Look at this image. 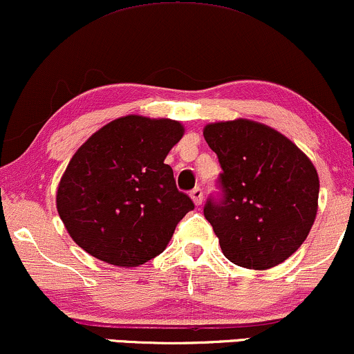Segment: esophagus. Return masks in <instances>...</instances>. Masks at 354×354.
<instances>
[{
	"label": "esophagus",
	"instance_id": "34e87169",
	"mask_svg": "<svg viewBox=\"0 0 354 354\" xmlns=\"http://www.w3.org/2000/svg\"><path fill=\"white\" fill-rule=\"evenodd\" d=\"M190 198H192L194 203H195V205H197V207L202 205V202H203V192H202L201 187H195L192 192H190Z\"/></svg>",
	"mask_w": 354,
	"mask_h": 354
}]
</instances>
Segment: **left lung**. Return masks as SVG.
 <instances>
[{
    "mask_svg": "<svg viewBox=\"0 0 354 354\" xmlns=\"http://www.w3.org/2000/svg\"><path fill=\"white\" fill-rule=\"evenodd\" d=\"M203 137L223 169V201H209L203 209L223 255L243 268L277 267L301 247L317 218L313 162L288 137L257 120L210 122Z\"/></svg>",
    "mask_w": 354,
    "mask_h": 354,
    "instance_id": "1",
    "label": "left lung"
}]
</instances>
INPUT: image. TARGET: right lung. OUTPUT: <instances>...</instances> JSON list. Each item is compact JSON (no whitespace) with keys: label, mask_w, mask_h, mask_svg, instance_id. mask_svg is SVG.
<instances>
[{"label":"right lung","mask_w":354,"mask_h":354,"mask_svg":"<svg viewBox=\"0 0 354 354\" xmlns=\"http://www.w3.org/2000/svg\"><path fill=\"white\" fill-rule=\"evenodd\" d=\"M184 132L178 120L129 114L77 149L57 185L56 207L82 250L119 268L139 267L165 250L194 209L164 164Z\"/></svg>","instance_id":"add662e5"}]
</instances>
